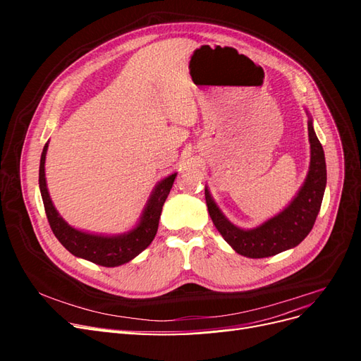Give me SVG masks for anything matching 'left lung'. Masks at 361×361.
I'll return each mask as SVG.
<instances>
[{
    "instance_id": "obj_1",
    "label": "left lung",
    "mask_w": 361,
    "mask_h": 361,
    "mask_svg": "<svg viewBox=\"0 0 361 361\" xmlns=\"http://www.w3.org/2000/svg\"><path fill=\"white\" fill-rule=\"evenodd\" d=\"M307 126L310 141V167L307 178L297 197L285 207V211L269 218L264 224L250 231L236 227L218 209L209 191L204 188L207 211H209L212 223L236 253L251 259L274 256L297 247L313 228L326 185V166L324 149L314 134L312 120H309Z\"/></svg>"
}]
</instances>
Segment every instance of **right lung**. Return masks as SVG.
I'll return each mask as SVG.
<instances>
[{
    "mask_svg": "<svg viewBox=\"0 0 361 361\" xmlns=\"http://www.w3.org/2000/svg\"><path fill=\"white\" fill-rule=\"evenodd\" d=\"M48 143L43 147L40 157V167H39V187L43 206H45L47 218L52 228L54 235L66 248L69 253L76 257H82L90 260L93 264L101 267H118L126 262L133 260L138 256L141 251L146 250L158 232L159 216L164 202L173 187V182L176 179V173L170 174L166 179H162L152 192L150 199L145 207V212L141 215L140 223L129 231L128 233L117 235V236H102V235H92L87 232L76 231L71 227L63 218L59 215L57 209L54 207L49 192L47 188L45 179V158H47Z\"/></svg>",
    "mask_w": 361,
    "mask_h": 361,
    "instance_id": "right-lung-1",
    "label": "right lung"
}]
</instances>
